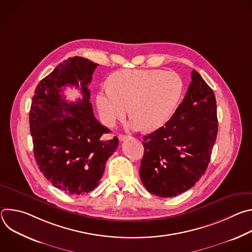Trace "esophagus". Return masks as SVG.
<instances>
[{
    "instance_id": "esophagus-1",
    "label": "esophagus",
    "mask_w": 252,
    "mask_h": 252,
    "mask_svg": "<svg viewBox=\"0 0 252 252\" xmlns=\"http://www.w3.org/2000/svg\"><path fill=\"white\" fill-rule=\"evenodd\" d=\"M130 136L129 135H126V134H119V139L121 140V141H124V140H126V139H127V138H129Z\"/></svg>"
}]
</instances>
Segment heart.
I'll return each mask as SVG.
<instances>
[{
  "instance_id": "obj_1",
  "label": "heart",
  "mask_w": 252,
  "mask_h": 252,
  "mask_svg": "<svg viewBox=\"0 0 252 252\" xmlns=\"http://www.w3.org/2000/svg\"><path fill=\"white\" fill-rule=\"evenodd\" d=\"M184 92V82L172 70L124 69L110 78V86L96 94L100 121L113 126L129 113V126L156 130L173 115Z\"/></svg>"
}]
</instances>
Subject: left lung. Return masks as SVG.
I'll list each match as a JSON object with an SVG mask.
<instances>
[{"label": "left lung", "instance_id": "8db88e82", "mask_svg": "<svg viewBox=\"0 0 252 252\" xmlns=\"http://www.w3.org/2000/svg\"><path fill=\"white\" fill-rule=\"evenodd\" d=\"M218 128L213 91L193 69L186 96L170 120L142 137L139 175L148 191L172 197L192 188L207 168Z\"/></svg>", "mask_w": 252, "mask_h": 252}]
</instances>
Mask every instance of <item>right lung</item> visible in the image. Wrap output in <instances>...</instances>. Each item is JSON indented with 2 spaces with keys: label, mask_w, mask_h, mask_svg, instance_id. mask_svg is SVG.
Returning a JSON list of instances; mask_svg holds the SVG:
<instances>
[{
  "label": "right lung",
  "mask_w": 252,
  "mask_h": 252,
  "mask_svg": "<svg viewBox=\"0 0 252 252\" xmlns=\"http://www.w3.org/2000/svg\"><path fill=\"white\" fill-rule=\"evenodd\" d=\"M97 63L74 57L61 63L35 88L30 110L33 155L40 170L57 189L76 195L94 190L119 138L94 116L89 84ZM80 87L82 98L67 103L62 88Z\"/></svg>",
  "instance_id": "1"
}]
</instances>
